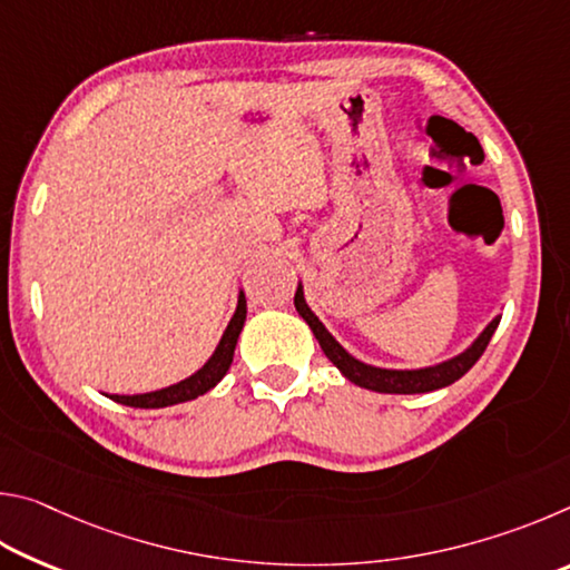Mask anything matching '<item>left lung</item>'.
I'll list each match as a JSON object with an SVG mask.
<instances>
[{"label":"left lung","mask_w":570,"mask_h":570,"mask_svg":"<svg viewBox=\"0 0 570 570\" xmlns=\"http://www.w3.org/2000/svg\"><path fill=\"white\" fill-rule=\"evenodd\" d=\"M294 306H296L298 316H302V320L308 324V330L314 332L316 342H320L324 354L330 356V362L344 374L346 380L360 384V387H364V390L384 392V394H420V392L448 387V384L458 382L462 374H465L470 366L480 360L490 342V336L495 334L498 324H500V316H495V320L490 322L485 330H482V334L468 346L465 352L452 356V360H448V362H440L435 366H424V370H382V366H372V364L354 360V356L346 352L330 332H326V326L320 322V316L308 308L302 284H298L296 294H294Z\"/></svg>","instance_id":"left-lung-1"}]
</instances>
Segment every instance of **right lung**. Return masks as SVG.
Here are the masks:
<instances>
[{
	"label": "right lung",
	"instance_id": "right-lung-1",
	"mask_svg": "<svg viewBox=\"0 0 570 570\" xmlns=\"http://www.w3.org/2000/svg\"><path fill=\"white\" fill-rule=\"evenodd\" d=\"M244 322H246V296L240 292L236 314L230 316V322L226 326L224 336H220L216 352L210 354V360L200 366L196 374H190L188 380H183L178 384H170L166 390H156L146 394H110V400L128 404V407L158 410V407H170V404H180V402L200 397V394L214 390L216 384L224 380L230 362H234V350H236L238 334L244 330Z\"/></svg>",
	"mask_w": 570,
	"mask_h": 570
}]
</instances>
